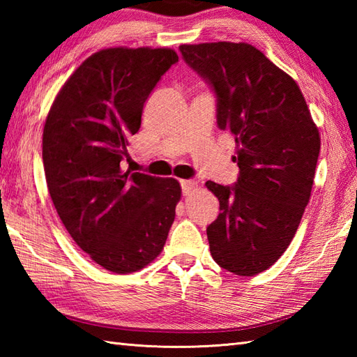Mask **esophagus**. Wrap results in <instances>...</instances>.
Here are the masks:
<instances>
[{
  "instance_id": "esophagus-1",
  "label": "esophagus",
  "mask_w": 357,
  "mask_h": 357,
  "mask_svg": "<svg viewBox=\"0 0 357 357\" xmlns=\"http://www.w3.org/2000/svg\"><path fill=\"white\" fill-rule=\"evenodd\" d=\"M181 187H183V193L188 196L196 187H198V183H195L192 179H181Z\"/></svg>"
}]
</instances>
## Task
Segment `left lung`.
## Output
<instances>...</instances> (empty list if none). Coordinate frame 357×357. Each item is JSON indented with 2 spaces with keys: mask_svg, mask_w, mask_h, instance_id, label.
Segmentation results:
<instances>
[{
  "mask_svg": "<svg viewBox=\"0 0 357 357\" xmlns=\"http://www.w3.org/2000/svg\"><path fill=\"white\" fill-rule=\"evenodd\" d=\"M184 59L218 95V126L234 136V187L206 185L219 201L207 227L210 253L222 268L255 276L294 238L312 196L321 136L290 75L248 43L179 45Z\"/></svg>",
  "mask_w": 357,
  "mask_h": 357,
  "instance_id": "8db88e82",
  "label": "left lung"
}]
</instances>
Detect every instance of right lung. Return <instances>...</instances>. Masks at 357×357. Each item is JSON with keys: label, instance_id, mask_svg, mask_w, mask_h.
I'll list each match as a JSON object with an SVG mask.
<instances>
[{"label": "right lung", "instance_id": "1", "mask_svg": "<svg viewBox=\"0 0 357 357\" xmlns=\"http://www.w3.org/2000/svg\"><path fill=\"white\" fill-rule=\"evenodd\" d=\"M176 61L170 47L98 50L59 89L45 118L43 162L53 206L82 252L118 275L161 255L183 195L174 178L121 167L144 102Z\"/></svg>", "mask_w": 357, "mask_h": 357}]
</instances>
